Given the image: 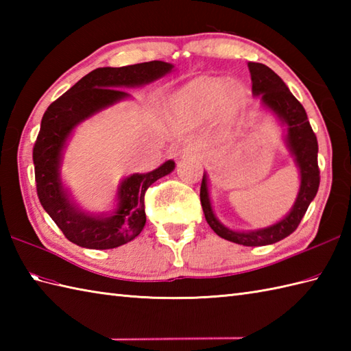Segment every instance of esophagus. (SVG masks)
<instances>
[{
  "mask_svg": "<svg viewBox=\"0 0 351 351\" xmlns=\"http://www.w3.org/2000/svg\"><path fill=\"white\" fill-rule=\"evenodd\" d=\"M199 152H200V147L197 145H195V143L187 145V146L184 147V151H182L184 155H197Z\"/></svg>",
  "mask_w": 351,
  "mask_h": 351,
  "instance_id": "obj_1",
  "label": "esophagus"
}]
</instances>
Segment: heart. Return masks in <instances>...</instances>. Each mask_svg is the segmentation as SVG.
I'll return each mask as SVG.
<instances>
[{
	"label": "heart",
	"mask_w": 351,
	"mask_h": 351,
	"mask_svg": "<svg viewBox=\"0 0 351 351\" xmlns=\"http://www.w3.org/2000/svg\"><path fill=\"white\" fill-rule=\"evenodd\" d=\"M229 87V80L226 78H199L185 86L178 93L176 101L182 106H189L197 110L199 113H211L220 106L223 101V107L228 113H234L241 104V92L238 88H229L227 96L224 93ZM226 99H222V96Z\"/></svg>",
	"instance_id": "b5f03b06"
}]
</instances>
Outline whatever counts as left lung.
<instances>
[{
    "label": "left lung",
    "mask_w": 351,
    "mask_h": 351,
    "mask_svg": "<svg viewBox=\"0 0 351 351\" xmlns=\"http://www.w3.org/2000/svg\"><path fill=\"white\" fill-rule=\"evenodd\" d=\"M249 71L252 77V92L259 96L261 102L265 108L279 117V121L287 126V146L291 155L294 156L297 167L300 170V190L291 211L280 221L274 225L240 232L232 230L217 220L214 215L210 191H208L206 173H204L202 185H200V204L205 214L208 225L215 234L243 245H267L278 243L289 234H293L300 225L308 206L314 200L319 187V169H318V141L315 132L308 121V114L302 104L295 99V96L289 92L282 78L274 73L268 66L263 63L249 62Z\"/></svg>",
    "instance_id": "obj_1"
}]
</instances>
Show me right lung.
<instances>
[{"label": "right lung", "instance_id": "add662e5", "mask_svg": "<svg viewBox=\"0 0 351 351\" xmlns=\"http://www.w3.org/2000/svg\"><path fill=\"white\" fill-rule=\"evenodd\" d=\"M173 64L146 62L123 68H98L54 101L45 111L33 147L36 189L43 210L73 244L87 249H114L134 240L145 228V193L175 169L166 161L147 173L125 178L117 190V208L110 215L81 211L72 202L60 178L63 149L75 126L113 104L128 98L122 87H137L166 75Z\"/></svg>", "mask_w": 351, "mask_h": 351}]
</instances>
